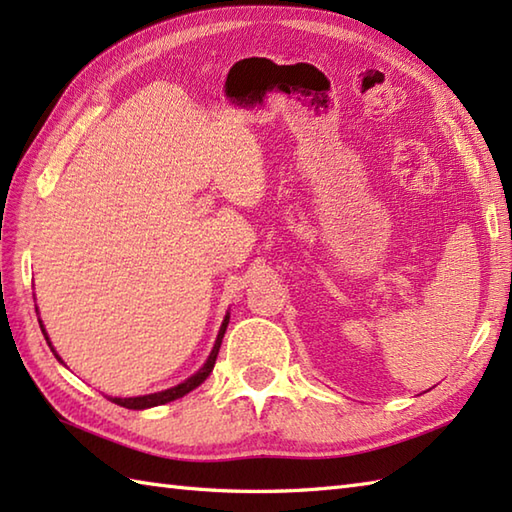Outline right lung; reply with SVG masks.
<instances>
[{
	"mask_svg": "<svg viewBox=\"0 0 512 512\" xmlns=\"http://www.w3.org/2000/svg\"><path fill=\"white\" fill-rule=\"evenodd\" d=\"M228 319H231V314L226 312V317H224V321H222V328H220V332H217V339H215V345H213V350H211L209 358H206V363H204V365H202V367L198 369V372H195L193 376H189L187 380H184V383H180V385H176V387H171V389H165V391H156V394L136 396V398H110V400H112V402H116V405L125 407V409H149V407L165 405V402H171V400H178V398H182V396H187L189 391H193L195 387L202 385L204 380L209 378V374L213 372V365H215L217 352H220V345H222V339H224V332H226ZM39 325H41V332H43V336H46V341H48V345H50V350L54 352V347H52V343H50V339H48V332H46V328H43L41 319H39ZM54 356L59 358V354H57V352H54ZM59 361H61V358H59ZM61 363H63V361H61Z\"/></svg>",
	"mask_w": 512,
	"mask_h": 512,
	"instance_id": "add662e5",
	"label": "right lung"
}]
</instances>
